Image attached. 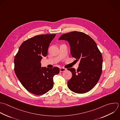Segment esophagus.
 I'll return each mask as SVG.
<instances>
[{"label": "esophagus", "instance_id": "1", "mask_svg": "<svg viewBox=\"0 0 120 120\" xmlns=\"http://www.w3.org/2000/svg\"><path fill=\"white\" fill-rule=\"evenodd\" d=\"M66 69L63 68H60V72H65L66 71Z\"/></svg>", "mask_w": 120, "mask_h": 120}]
</instances>
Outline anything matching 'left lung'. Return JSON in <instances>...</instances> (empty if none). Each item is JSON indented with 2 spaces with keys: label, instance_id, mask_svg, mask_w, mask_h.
Listing matches in <instances>:
<instances>
[{
  "label": "left lung",
  "instance_id": "1",
  "mask_svg": "<svg viewBox=\"0 0 120 120\" xmlns=\"http://www.w3.org/2000/svg\"><path fill=\"white\" fill-rule=\"evenodd\" d=\"M59 40L67 41L72 56L80 61L77 70L68 69L72 74L68 81V88L76 93L89 91L97 83L102 73L103 59L96 43L88 35L78 31L63 34Z\"/></svg>",
  "mask_w": 120,
  "mask_h": 120
}]
</instances>
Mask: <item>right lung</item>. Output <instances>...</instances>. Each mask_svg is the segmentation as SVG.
I'll list each match as a JSON object with an SVG mask.
<instances>
[{
    "label": "right lung",
    "mask_w": 120,
    "mask_h": 120,
    "mask_svg": "<svg viewBox=\"0 0 120 120\" xmlns=\"http://www.w3.org/2000/svg\"><path fill=\"white\" fill-rule=\"evenodd\" d=\"M56 34L35 36L22 43L15 56V71L23 86L29 92L40 95L53 86V77L60 68L41 67V60L46 56L50 44Z\"/></svg>",
    "instance_id": "add662e5"
}]
</instances>
